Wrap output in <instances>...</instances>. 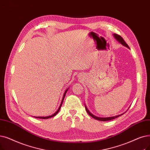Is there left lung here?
Returning a JSON list of instances; mask_svg holds the SVG:
<instances>
[{
	"mask_svg": "<svg viewBox=\"0 0 150 150\" xmlns=\"http://www.w3.org/2000/svg\"><path fill=\"white\" fill-rule=\"evenodd\" d=\"M113 36L115 38L116 40H118L120 43H121L122 45H124V46H125L126 47H127L128 48H129V46L127 45V44L125 42V41L123 40V38H122V37H121L120 35H118V34H113ZM85 108H86V110L87 113L91 116L93 117V118L97 120H99V121H110V120H113V119H115L116 118H118V117L120 116L121 115H122L124 113L121 114V115H117V116H112V117H108V118H100V117H97V116H94V115H93L91 113H90V112L89 111V110H88L87 107L85 106Z\"/></svg>",
	"mask_w": 150,
	"mask_h": 150,
	"instance_id": "8db88e82",
	"label": "left lung"
}]
</instances>
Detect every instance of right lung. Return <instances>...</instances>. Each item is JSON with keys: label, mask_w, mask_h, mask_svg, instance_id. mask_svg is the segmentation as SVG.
Here are the masks:
<instances>
[{"label": "right lung", "mask_w": 150, "mask_h": 150, "mask_svg": "<svg viewBox=\"0 0 150 150\" xmlns=\"http://www.w3.org/2000/svg\"><path fill=\"white\" fill-rule=\"evenodd\" d=\"M67 90H68V89H67L66 90V91H65V93H64V96H63V97H62V101H61V104H60V106H59V108H58V110H57V111L54 113V114H53L52 115H51V116H45V117H44V116H35V118H40V119H48V118H51V117H53V116H54L56 115H57V113L59 112V111L60 110V108H61V105H62V102H63V100H64V97H65V96H66V93H67Z\"/></svg>", "instance_id": "1"}]
</instances>
